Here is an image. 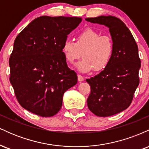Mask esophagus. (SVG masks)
<instances>
[{"label": "esophagus", "instance_id": "esophagus-1", "mask_svg": "<svg viewBox=\"0 0 149 149\" xmlns=\"http://www.w3.org/2000/svg\"><path fill=\"white\" fill-rule=\"evenodd\" d=\"M78 81H80V82L83 81V80H84V78H83L81 75H78Z\"/></svg>", "mask_w": 149, "mask_h": 149}]
</instances>
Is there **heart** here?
Returning a JSON list of instances; mask_svg holds the SVG:
<instances>
[{"label":"heart","mask_w":149,"mask_h":149,"mask_svg":"<svg viewBox=\"0 0 149 149\" xmlns=\"http://www.w3.org/2000/svg\"><path fill=\"white\" fill-rule=\"evenodd\" d=\"M66 60L73 64L83 57L76 65L80 72L88 73L100 71L110 63L113 54L114 47L112 39L101 34L92 29H85L77 35L76 42L67 39L62 46ZM83 54H81V52Z\"/></svg>","instance_id":"heart-1"}]
</instances>
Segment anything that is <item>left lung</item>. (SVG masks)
Segmentation results:
<instances>
[{"label": "left lung", "mask_w": 149, "mask_h": 149, "mask_svg": "<svg viewBox=\"0 0 149 149\" xmlns=\"http://www.w3.org/2000/svg\"><path fill=\"white\" fill-rule=\"evenodd\" d=\"M85 20L107 26L113 43L109 65L86 80L91 89L87 100L89 109L97 116L108 117L125 110L132 103L139 84L138 46L129 29L116 17L100 16Z\"/></svg>", "instance_id": "8db88e82"}]
</instances>
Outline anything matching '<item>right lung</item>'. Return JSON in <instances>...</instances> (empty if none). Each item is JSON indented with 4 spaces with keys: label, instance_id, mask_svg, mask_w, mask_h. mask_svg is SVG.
I'll return each mask as SVG.
<instances>
[{
    "label": "right lung",
    "instance_id": "right-lung-1",
    "mask_svg": "<svg viewBox=\"0 0 149 149\" xmlns=\"http://www.w3.org/2000/svg\"><path fill=\"white\" fill-rule=\"evenodd\" d=\"M80 17L42 16L18 34L10 55V81L24 109L42 117L57 114L64 93L78 82L62 50Z\"/></svg>",
    "mask_w": 149,
    "mask_h": 149
}]
</instances>
